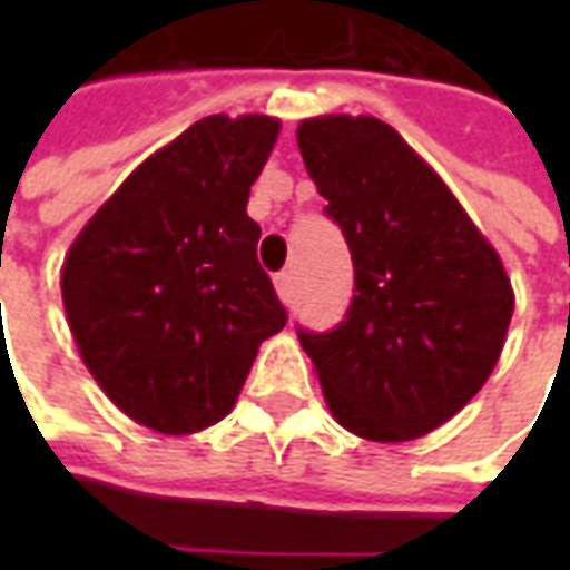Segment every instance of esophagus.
<instances>
[{
  "label": "esophagus",
  "instance_id": "esophagus-1",
  "mask_svg": "<svg viewBox=\"0 0 570 570\" xmlns=\"http://www.w3.org/2000/svg\"><path fill=\"white\" fill-rule=\"evenodd\" d=\"M274 289H277V296L284 298L286 305L293 302V293H296V281H293V272H281L274 277Z\"/></svg>",
  "mask_w": 570,
  "mask_h": 570
}]
</instances>
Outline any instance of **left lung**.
Returning <instances> with one entry per match:
<instances>
[{
	"label": "left lung",
	"instance_id": "1",
	"mask_svg": "<svg viewBox=\"0 0 570 570\" xmlns=\"http://www.w3.org/2000/svg\"><path fill=\"white\" fill-rule=\"evenodd\" d=\"M298 149L354 262V298L326 333L298 330L335 421L419 440L479 394L501 357L513 286L449 186L372 116L302 121Z\"/></svg>",
	"mask_w": 570,
	"mask_h": 570
}]
</instances>
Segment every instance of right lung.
<instances>
[{
	"label": "right lung",
	"mask_w": 570,
	"mask_h": 570,
	"mask_svg": "<svg viewBox=\"0 0 570 570\" xmlns=\"http://www.w3.org/2000/svg\"><path fill=\"white\" fill-rule=\"evenodd\" d=\"M268 116H210L118 186L69 247V330L106 396L158 433L223 421L286 308L256 259L249 186L277 140Z\"/></svg>",
	"instance_id": "1"
}]
</instances>
